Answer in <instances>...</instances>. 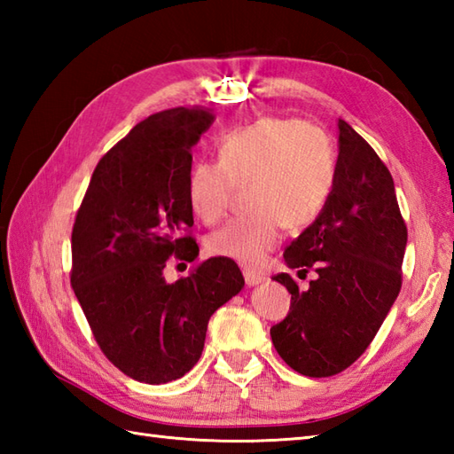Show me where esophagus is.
Masks as SVG:
<instances>
[{
    "label": "esophagus",
    "mask_w": 454,
    "mask_h": 454,
    "mask_svg": "<svg viewBox=\"0 0 454 454\" xmlns=\"http://www.w3.org/2000/svg\"><path fill=\"white\" fill-rule=\"evenodd\" d=\"M244 278H246V285L247 286H255V285H262L263 281H265V277L263 275H259V273H254V271H244Z\"/></svg>",
    "instance_id": "1"
}]
</instances>
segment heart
Wrapping results in <instances>:
<instances>
[{
	"mask_svg": "<svg viewBox=\"0 0 454 454\" xmlns=\"http://www.w3.org/2000/svg\"><path fill=\"white\" fill-rule=\"evenodd\" d=\"M337 160L325 134L293 117H265L218 142V161L197 160L187 176L192 212L207 224L226 216L236 187L249 185V215L207 239L208 254L257 267L283 239L312 226L332 199Z\"/></svg>",
	"mask_w": 454,
	"mask_h": 454,
	"instance_id": "obj_1",
	"label": "heart"
}]
</instances>
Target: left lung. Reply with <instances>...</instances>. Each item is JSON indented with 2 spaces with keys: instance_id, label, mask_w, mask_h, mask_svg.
Returning <instances> with one entry per match:
<instances>
[{
  "instance_id": "1",
  "label": "left lung",
  "mask_w": 454,
  "mask_h": 454,
  "mask_svg": "<svg viewBox=\"0 0 454 454\" xmlns=\"http://www.w3.org/2000/svg\"><path fill=\"white\" fill-rule=\"evenodd\" d=\"M340 158L322 216L285 249L291 269L317 273L306 291L288 273L273 278L291 293V310L271 327L281 359L324 379L366 351L402 288L408 228L388 168L340 119Z\"/></svg>"
}]
</instances>
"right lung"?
<instances>
[{
    "label": "right lung",
    "mask_w": 454,
    "mask_h": 454,
    "mask_svg": "<svg viewBox=\"0 0 454 454\" xmlns=\"http://www.w3.org/2000/svg\"><path fill=\"white\" fill-rule=\"evenodd\" d=\"M215 114H150L105 153L75 215L70 283L103 355L130 379L166 384L200 359L210 316L236 296L234 259L210 257L168 283L169 257L197 262L187 199L191 148Z\"/></svg>",
    "instance_id": "1"
}]
</instances>
